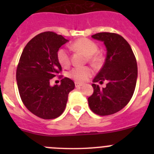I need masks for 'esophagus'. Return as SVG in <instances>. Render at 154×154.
Segmentation results:
<instances>
[{
	"mask_svg": "<svg viewBox=\"0 0 154 154\" xmlns=\"http://www.w3.org/2000/svg\"><path fill=\"white\" fill-rule=\"evenodd\" d=\"M75 85L76 88H79V87L82 86V85H83V84L79 83V82H75Z\"/></svg>",
	"mask_w": 154,
	"mask_h": 154,
	"instance_id": "34e87169",
	"label": "esophagus"
}]
</instances>
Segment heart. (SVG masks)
I'll list each match as a JSON object with an SVG mask.
<instances>
[{
    "label": "heart",
    "mask_w": 154,
    "mask_h": 154,
    "mask_svg": "<svg viewBox=\"0 0 154 154\" xmlns=\"http://www.w3.org/2000/svg\"><path fill=\"white\" fill-rule=\"evenodd\" d=\"M70 48L74 51H81L87 55L88 60L95 65H99L103 62V57L97 52L98 45L96 43L88 38H79L71 45ZM57 59L62 67L66 68L71 63L70 55L65 48H60L57 52ZM92 70L89 67H75L69 72L71 79L79 82H83L92 75Z\"/></svg>",
    "instance_id": "heart-1"
}]
</instances>
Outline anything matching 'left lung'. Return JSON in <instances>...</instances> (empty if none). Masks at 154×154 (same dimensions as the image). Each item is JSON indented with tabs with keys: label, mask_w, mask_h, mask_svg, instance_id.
<instances>
[{
	"label": "left lung",
	"mask_w": 154,
	"mask_h": 154,
	"mask_svg": "<svg viewBox=\"0 0 154 154\" xmlns=\"http://www.w3.org/2000/svg\"><path fill=\"white\" fill-rule=\"evenodd\" d=\"M92 37L103 41L107 49L104 65L93 82L108 83L102 89L92 84L94 91L88 98L89 106L97 115H112L124 108L133 96L137 79V60L129 43L121 35L100 32Z\"/></svg>",
	"instance_id": "8db88e82"
}]
</instances>
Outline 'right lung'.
<instances>
[{
  "instance_id": "1",
  "label": "right lung",
  "mask_w": 154,
  "mask_h": 154,
  "mask_svg": "<svg viewBox=\"0 0 154 154\" xmlns=\"http://www.w3.org/2000/svg\"><path fill=\"white\" fill-rule=\"evenodd\" d=\"M68 42L62 35L45 31L38 34L24 47L16 72L17 88L23 103L30 112L44 119L62 115L74 82L65 77L60 85L50 81L62 72L57 52ZM58 78H62L59 75Z\"/></svg>"
}]
</instances>
